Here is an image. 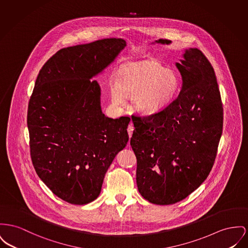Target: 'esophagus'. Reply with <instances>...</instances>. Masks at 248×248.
Masks as SVG:
<instances>
[{"instance_id": "34e87169", "label": "esophagus", "mask_w": 248, "mask_h": 248, "mask_svg": "<svg viewBox=\"0 0 248 248\" xmlns=\"http://www.w3.org/2000/svg\"><path fill=\"white\" fill-rule=\"evenodd\" d=\"M133 130H134V125H133V124L131 123V124L128 125V127H127V132H128V136H129V138H131L132 137ZM128 146H130L129 142H128Z\"/></svg>"}]
</instances>
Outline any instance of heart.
Instances as JSON below:
<instances>
[{
  "label": "heart",
  "mask_w": 248,
  "mask_h": 248,
  "mask_svg": "<svg viewBox=\"0 0 248 248\" xmlns=\"http://www.w3.org/2000/svg\"><path fill=\"white\" fill-rule=\"evenodd\" d=\"M180 85V77L173 69L153 61L138 62L120 72L118 84L110 89L111 100L122 106L125 97L134 95L133 105L138 110L153 113L173 102Z\"/></svg>",
  "instance_id": "obj_1"
}]
</instances>
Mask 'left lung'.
<instances>
[{"mask_svg":"<svg viewBox=\"0 0 248 248\" xmlns=\"http://www.w3.org/2000/svg\"><path fill=\"white\" fill-rule=\"evenodd\" d=\"M175 65L183 80L178 97L157 113L132 116L138 189L157 205L181 202L201 186L214 166L223 128L220 92L208 59L189 47Z\"/></svg>","mask_w":248,"mask_h":248,"instance_id":"1","label":"left lung"}]
</instances>
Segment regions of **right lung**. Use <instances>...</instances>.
Instances as JSON below:
<instances>
[{
	"label": "right lung",
	"mask_w": 248,
	"mask_h": 248,
	"mask_svg": "<svg viewBox=\"0 0 248 248\" xmlns=\"http://www.w3.org/2000/svg\"><path fill=\"white\" fill-rule=\"evenodd\" d=\"M125 46L122 38H105L64 47L37 76L27 115L31 157L45 185L66 202L96 200L108 169L128 142L130 118L106 116L101 88L93 80Z\"/></svg>",
	"instance_id": "add662e5"
}]
</instances>
